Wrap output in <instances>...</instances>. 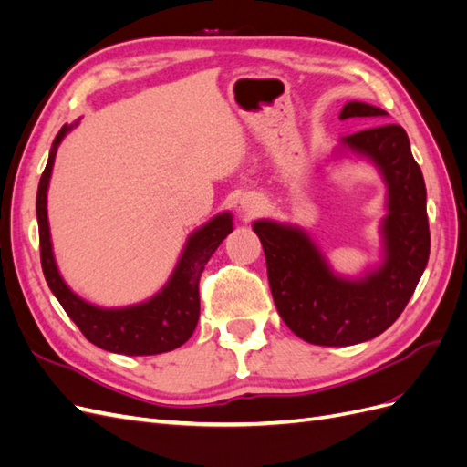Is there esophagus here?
Wrapping results in <instances>:
<instances>
[{"mask_svg":"<svg viewBox=\"0 0 467 467\" xmlns=\"http://www.w3.org/2000/svg\"><path fill=\"white\" fill-rule=\"evenodd\" d=\"M244 208L249 212V214H255L257 210L263 208V201L257 199V196H253V199H247V201L244 202Z\"/></svg>","mask_w":467,"mask_h":467,"instance_id":"esophagus-1","label":"esophagus"}]
</instances>
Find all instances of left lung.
<instances>
[{"label":"left lung","instance_id":"1","mask_svg":"<svg viewBox=\"0 0 467 467\" xmlns=\"http://www.w3.org/2000/svg\"><path fill=\"white\" fill-rule=\"evenodd\" d=\"M355 117L381 120L388 112L350 101L338 115ZM341 144L368 158L388 185L386 253L376 271L358 280L335 276L304 230L273 220L253 223L280 317L304 341L321 347H348L384 333L411 300L431 253L425 179L407 132L384 122L345 136Z\"/></svg>","mask_w":467,"mask_h":467}]
</instances>
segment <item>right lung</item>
Wrapping results in <instances>:
<instances>
[{
    "label": "right lung",
    "mask_w": 467,
    "mask_h": 467,
    "mask_svg": "<svg viewBox=\"0 0 467 467\" xmlns=\"http://www.w3.org/2000/svg\"><path fill=\"white\" fill-rule=\"evenodd\" d=\"M76 124L62 126L38 182L36 220L42 273H45L48 286L58 298L64 312L78 325L83 337L99 348L129 357H150L173 350L187 343L196 329L201 316V275L212 253L218 249L225 235L232 234V216L225 212V214L212 218L187 239V245L182 249L171 278L161 292L155 294L148 302L119 309H105L81 300L78 294L67 288L58 273V266H56L47 214V192L56 150Z\"/></svg>",
    "instance_id": "right-lung-1"
}]
</instances>
